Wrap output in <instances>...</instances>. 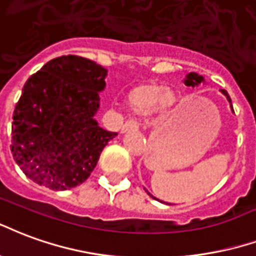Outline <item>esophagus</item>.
<instances>
[{
    "mask_svg": "<svg viewBox=\"0 0 256 256\" xmlns=\"http://www.w3.org/2000/svg\"><path fill=\"white\" fill-rule=\"evenodd\" d=\"M139 128V122L135 120H128L126 121V124L122 126V128H121V130L122 132H128V130H136Z\"/></svg>",
    "mask_w": 256,
    "mask_h": 256,
    "instance_id": "1",
    "label": "esophagus"
}]
</instances>
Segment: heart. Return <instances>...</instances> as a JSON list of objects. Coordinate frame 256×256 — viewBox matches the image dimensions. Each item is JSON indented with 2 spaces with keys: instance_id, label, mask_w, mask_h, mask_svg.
I'll use <instances>...</instances> for the list:
<instances>
[{
  "instance_id": "1",
  "label": "heart",
  "mask_w": 256,
  "mask_h": 256,
  "mask_svg": "<svg viewBox=\"0 0 256 256\" xmlns=\"http://www.w3.org/2000/svg\"><path fill=\"white\" fill-rule=\"evenodd\" d=\"M176 100V94L165 83L148 82L130 90L126 102L128 108L136 114H150L158 106L162 109L170 108Z\"/></svg>"
}]
</instances>
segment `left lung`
Masks as SVG:
<instances>
[{
  "instance_id": "left-lung-1",
  "label": "left lung",
  "mask_w": 256,
  "mask_h": 256,
  "mask_svg": "<svg viewBox=\"0 0 256 256\" xmlns=\"http://www.w3.org/2000/svg\"><path fill=\"white\" fill-rule=\"evenodd\" d=\"M202 82H203L202 76H199L198 74H194V72H191V74L187 76V80H186L184 83H186L187 86H192V87H195V86H198L199 83H202ZM221 91H222V94L226 96L228 100L232 104V100H230V96H229V94H228V91H225V90H221Z\"/></svg>"
}]
</instances>
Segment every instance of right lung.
Returning a JSON list of instances; mask_svg holds the SVG:
<instances>
[{"label":"right lung","instance_id":"right-lung-1","mask_svg":"<svg viewBox=\"0 0 256 256\" xmlns=\"http://www.w3.org/2000/svg\"><path fill=\"white\" fill-rule=\"evenodd\" d=\"M108 70L79 56H61L26 82L14 106L10 151L34 182L64 191L86 182L117 134L94 116Z\"/></svg>","mask_w":256,"mask_h":256}]
</instances>
